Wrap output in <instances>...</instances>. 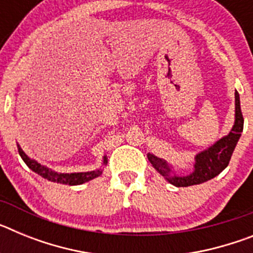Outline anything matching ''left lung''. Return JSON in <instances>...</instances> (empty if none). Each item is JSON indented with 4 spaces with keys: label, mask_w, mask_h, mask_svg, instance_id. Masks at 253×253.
Masks as SVG:
<instances>
[{
    "label": "left lung",
    "mask_w": 253,
    "mask_h": 253,
    "mask_svg": "<svg viewBox=\"0 0 253 253\" xmlns=\"http://www.w3.org/2000/svg\"><path fill=\"white\" fill-rule=\"evenodd\" d=\"M236 122L231 133L227 137L222 138L220 140L208 148L207 151L202 152L196 156L195 169L189 176H171L169 175V167L165 161L160 160L153 154L148 153L149 162L153 167L160 172L161 175L167 178L169 184L175 185L177 187H186L191 185L203 184L205 181L211 180L213 177L218 176L231 161L232 154L237 146V142L240 139L241 133L243 130V115L241 111L240 95L236 91Z\"/></svg>",
    "instance_id": "obj_1"
}]
</instances>
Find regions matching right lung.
<instances>
[{
  "instance_id": "obj_1",
  "label": "right lung",
  "mask_w": 253,
  "mask_h": 253,
  "mask_svg": "<svg viewBox=\"0 0 253 253\" xmlns=\"http://www.w3.org/2000/svg\"><path fill=\"white\" fill-rule=\"evenodd\" d=\"M17 149H19V153L20 156H21L22 161L26 163V166H28L29 169H31L34 172H37L38 175H40L42 177L46 178V180L49 181H53V182H57V184L81 185L84 184V182H87V181L97 177V176H100L102 173L101 169H96V171L91 172H80V173H58V172L51 171V169H46L45 166H42L40 163L30 160V158L22 152V149L20 148L19 144H17ZM104 163H106V157L104 158Z\"/></svg>"
}]
</instances>
